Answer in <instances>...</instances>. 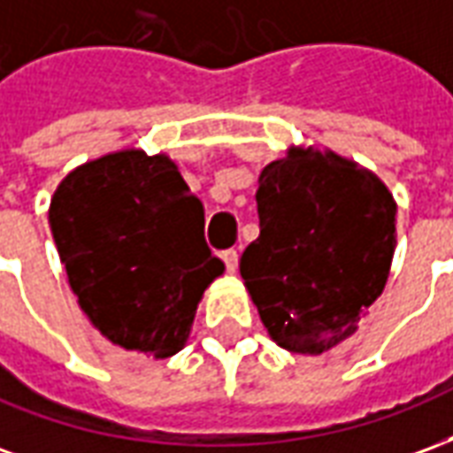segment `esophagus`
Wrapping results in <instances>:
<instances>
[{"mask_svg":"<svg viewBox=\"0 0 453 453\" xmlns=\"http://www.w3.org/2000/svg\"><path fill=\"white\" fill-rule=\"evenodd\" d=\"M220 259L226 262V269L233 274L237 269V259H240V255H237V250H226V252H220Z\"/></svg>","mask_w":453,"mask_h":453,"instance_id":"obj_1","label":"esophagus"}]
</instances>
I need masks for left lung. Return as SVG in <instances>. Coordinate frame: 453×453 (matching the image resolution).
Listing matches in <instances>:
<instances>
[{"instance_id": "8db88e82", "label": "left lung", "mask_w": 453, "mask_h": 453, "mask_svg": "<svg viewBox=\"0 0 453 453\" xmlns=\"http://www.w3.org/2000/svg\"><path fill=\"white\" fill-rule=\"evenodd\" d=\"M257 211L240 274L266 333L294 354L333 349L386 288L395 198L354 159L311 145L262 169Z\"/></svg>"}]
</instances>
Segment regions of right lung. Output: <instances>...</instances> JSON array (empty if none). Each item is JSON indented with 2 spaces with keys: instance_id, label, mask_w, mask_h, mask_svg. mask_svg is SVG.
Wrapping results in <instances>:
<instances>
[{
  "instance_id": "1",
  "label": "right lung",
  "mask_w": 453,
  "mask_h": 453,
  "mask_svg": "<svg viewBox=\"0 0 453 453\" xmlns=\"http://www.w3.org/2000/svg\"><path fill=\"white\" fill-rule=\"evenodd\" d=\"M48 223L89 323L123 349L174 357L226 265L203 240V203L167 155L128 148L58 184Z\"/></svg>"
}]
</instances>
